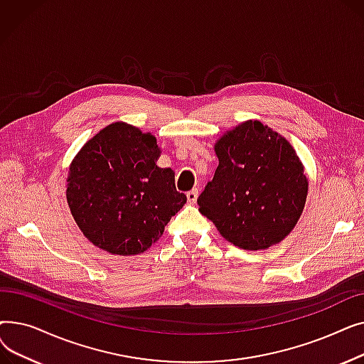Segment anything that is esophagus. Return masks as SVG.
<instances>
[{
  "mask_svg": "<svg viewBox=\"0 0 364 364\" xmlns=\"http://www.w3.org/2000/svg\"><path fill=\"white\" fill-rule=\"evenodd\" d=\"M198 196H199V190L198 188H193V190H190V192H187V200L190 203H195L198 200Z\"/></svg>",
  "mask_w": 364,
  "mask_h": 364,
  "instance_id": "obj_1",
  "label": "esophagus"
}]
</instances>
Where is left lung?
I'll return each instance as SVG.
<instances>
[{"mask_svg": "<svg viewBox=\"0 0 364 364\" xmlns=\"http://www.w3.org/2000/svg\"><path fill=\"white\" fill-rule=\"evenodd\" d=\"M218 166L198 199L199 211L242 250H267L296 225L309 180L291 143L259 121L217 140Z\"/></svg>", "mask_w": 364, "mask_h": 364, "instance_id": "1", "label": "left lung"}]
</instances>
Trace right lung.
Returning <instances> with one entry per match:
<instances>
[{
	"label": "right lung",
	"instance_id": "right-lung-1",
	"mask_svg": "<svg viewBox=\"0 0 364 364\" xmlns=\"http://www.w3.org/2000/svg\"><path fill=\"white\" fill-rule=\"evenodd\" d=\"M150 132L113 122L90 139L69 166L66 199L84 236L113 255H137L158 242L187 198L174 171L159 168Z\"/></svg>",
	"mask_w": 364,
	"mask_h": 364
}]
</instances>
